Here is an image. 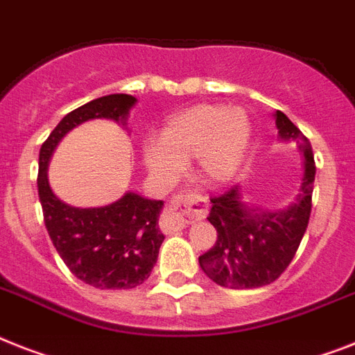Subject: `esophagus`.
Masks as SVG:
<instances>
[{
  "mask_svg": "<svg viewBox=\"0 0 355 355\" xmlns=\"http://www.w3.org/2000/svg\"><path fill=\"white\" fill-rule=\"evenodd\" d=\"M206 198H202L197 193H178L166 207L162 220H160V227L166 233L178 232L187 224H191L193 220L206 217Z\"/></svg>",
  "mask_w": 355,
  "mask_h": 355,
  "instance_id": "1",
  "label": "esophagus"
}]
</instances>
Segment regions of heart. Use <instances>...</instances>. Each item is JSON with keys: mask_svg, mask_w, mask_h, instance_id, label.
Masks as SVG:
<instances>
[{"mask_svg": "<svg viewBox=\"0 0 355 355\" xmlns=\"http://www.w3.org/2000/svg\"><path fill=\"white\" fill-rule=\"evenodd\" d=\"M252 142V123L241 107L202 103L173 116L158 142L142 149L144 166L153 177L169 182L193 162V173L204 186L226 184L243 166Z\"/></svg>", "mask_w": 355, "mask_h": 355, "instance_id": "obj_1", "label": "heart"}]
</instances>
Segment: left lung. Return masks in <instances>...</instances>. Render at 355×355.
Listing matches in <instances>:
<instances>
[{
	"label": "left lung",
	"mask_w": 355,
	"mask_h": 355,
	"mask_svg": "<svg viewBox=\"0 0 355 355\" xmlns=\"http://www.w3.org/2000/svg\"><path fill=\"white\" fill-rule=\"evenodd\" d=\"M273 118L279 138L297 144L302 155L301 187L295 200L277 211L248 204L241 186L211 198L207 220L217 230V243L198 264L218 286L243 290L273 282L292 262L306 232L315 180L312 146L284 112L275 111Z\"/></svg>",
	"instance_id": "obj_1"
}]
</instances>
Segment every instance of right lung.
Listing matches in <instances>:
<instances>
[{"mask_svg": "<svg viewBox=\"0 0 355 355\" xmlns=\"http://www.w3.org/2000/svg\"><path fill=\"white\" fill-rule=\"evenodd\" d=\"M135 103L131 94L96 98L65 114L40 149L37 195L49 237L74 277L102 290H129L149 277L164 243L158 227L164 202L128 191L109 206H69L51 189L47 169L69 131L94 118L125 125Z\"/></svg>", "mask_w": 355, "mask_h": 355, "instance_id": "1", "label": "right lung"}]
</instances>
